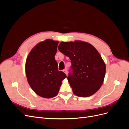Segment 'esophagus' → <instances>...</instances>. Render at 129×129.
Masks as SVG:
<instances>
[{
	"label": "esophagus",
	"mask_w": 129,
	"mask_h": 129,
	"mask_svg": "<svg viewBox=\"0 0 129 129\" xmlns=\"http://www.w3.org/2000/svg\"><path fill=\"white\" fill-rule=\"evenodd\" d=\"M63 72L66 74V75H68V71H67V69H64L63 71Z\"/></svg>",
	"instance_id": "1"
}]
</instances>
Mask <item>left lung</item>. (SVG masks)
<instances>
[{"label":"left lung","instance_id":"1","mask_svg":"<svg viewBox=\"0 0 129 129\" xmlns=\"http://www.w3.org/2000/svg\"><path fill=\"white\" fill-rule=\"evenodd\" d=\"M58 50L71 60L67 79L75 95L86 97L99 90L103 83L106 67L100 53L86 42H61Z\"/></svg>","mask_w":129,"mask_h":129}]
</instances>
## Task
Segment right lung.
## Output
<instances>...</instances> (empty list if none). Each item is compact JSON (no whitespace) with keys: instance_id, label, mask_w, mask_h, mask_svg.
I'll return each mask as SVG.
<instances>
[{"instance_id":"obj_1","label":"right lung","mask_w":129,"mask_h":129,"mask_svg":"<svg viewBox=\"0 0 129 129\" xmlns=\"http://www.w3.org/2000/svg\"><path fill=\"white\" fill-rule=\"evenodd\" d=\"M58 41L47 39L31 50L26 59L25 72L30 87L37 95L46 99L56 96L67 77L58 71L55 59Z\"/></svg>"}]
</instances>
